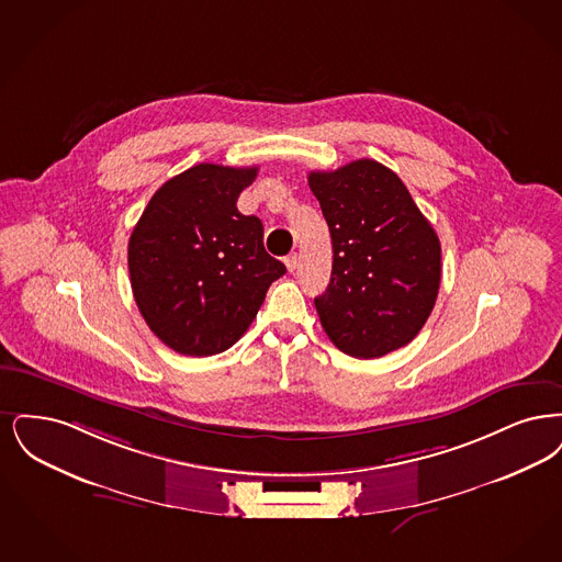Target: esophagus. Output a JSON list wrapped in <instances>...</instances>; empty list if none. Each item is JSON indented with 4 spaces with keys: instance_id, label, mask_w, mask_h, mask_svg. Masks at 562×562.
<instances>
[{
    "instance_id": "esophagus-1",
    "label": "esophagus",
    "mask_w": 562,
    "mask_h": 562,
    "mask_svg": "<svg viewBox=\"0 0 562 562\" xmlns=\"http://www.w3.org/2000/svg\"><path fill=\"white\" fill-rule=\"evenodd\" d=\"M297 262H300V256H297V254H290V256L285 258V267H288L290 272L297 269Z\"/></svg>"
}]
</instances>
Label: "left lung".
Masks as SVG:
<instances>
[{
	"label": "left lung",
	"instance_id": "1",
	"mask_svg": "<svg viewBox=\"0 0 562 562\" xmlns=\"http://www.w3.org/2000/svg\"><path fill=\"white\" fill-rule=\"evenodd\" d=\"M334 245L331 279L315 297L342 352L378 359L407 346L430 317L440 285V241L403 180L373 159L311 171Z\"/></svg>",
	"mask_w": 562,
	"mask_h": 562
}]
</instances>
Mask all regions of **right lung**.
I'll return each mask as SVG.
<instances>
[{
    "mask_svg": "<svg viewBox=\"0 0 562 562\" xmlns=\"http://www.w3.org/2000/svg\"><path fill=\"white\" fill-rule=\"evenodd\" d=\"M258 168L199 164L150 196L127 244L134 300L150 331L187 357L237 342L285 265L267 254L265 226L237 199Z\"/></svg>",
    "mask_w": 562,
    "mask_h": 562,
    "instance_id": "add662e5",
    "label": "right lung"
}]
</instances>
